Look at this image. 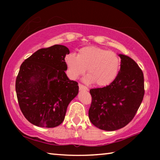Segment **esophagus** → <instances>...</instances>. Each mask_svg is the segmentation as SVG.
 I'll use <instances>...</instances> for the list:
<instances>
[{
  "mask_svg": "<svg viewBox=\"0 0 160 160\" xmlns=\"http://www.w3.org/2000/svg\"><path fill=\"white\" fill-rule=\"evenodd\" d=\"M79 89L80 90H88V88L86 86H84L82 84H79Z\"/></svg>",
  "mask_w": 160,
  "mask_h": 160,
  "instance_id": "esophagus-1",
  "label": "esophagus"
}]
</instances>
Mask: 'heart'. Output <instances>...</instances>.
Instances as JSON below:
<instances>
[{
    "mask_svg": "<svg viewBox=\"0 0 160 160\" xmlns=\"http://www.w3.org/2000/svg\"><path fill=\"white\" fill-rule=\"evenodd\" d=\"M65 61L72 79H77L88 68L89 75L85 81L94 82L98 86H106L112 82L121 66L120 59L116 53L93 46L80 48L78 56L73 53L68 54Z\"/></svg>",
    "mask_w": 160,
    "mask_h": 160,
    "instance_id": "obj_1",
    "label": "heart"
}]
</instances>
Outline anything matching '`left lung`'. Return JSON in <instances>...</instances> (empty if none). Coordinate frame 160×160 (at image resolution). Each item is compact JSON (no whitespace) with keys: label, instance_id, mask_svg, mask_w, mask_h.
<instances>
[{"label":"left lung","instance_id":"8db88e82","mask_svg":"<svg viewBox=\"0 0 160 160\" xmlns=\"http://www.w3.org/2000/svg\"><path fill=\"white\" fill-rule=\"evenodd\" d=\"M121 68L109 85L91 89L89 118L101 130L113 131L131 121L144 97V76L138 65L128 56L118 54Z\"/></svg>","mask_w":160,"mask_h":160}]
</instances>
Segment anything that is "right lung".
Segmentation results:
<instances>
[{"instance_id":"add662e5","label":"right lung","mask_w":160,"mask_h":160,"mask_svg":"<svg viewBox=\"0 0 160 160\" xmlns=\"http://www.w3.org/2000/svg\"><path fill=\"white\" fill-rule=\"evenodd\" d=\"M69 53L66 47L56 44L37 51L21 65L15 82L19 106L34 126L60 125L69 103L78 95V83L65 72Z\"/></svg>"}]
</instances>
